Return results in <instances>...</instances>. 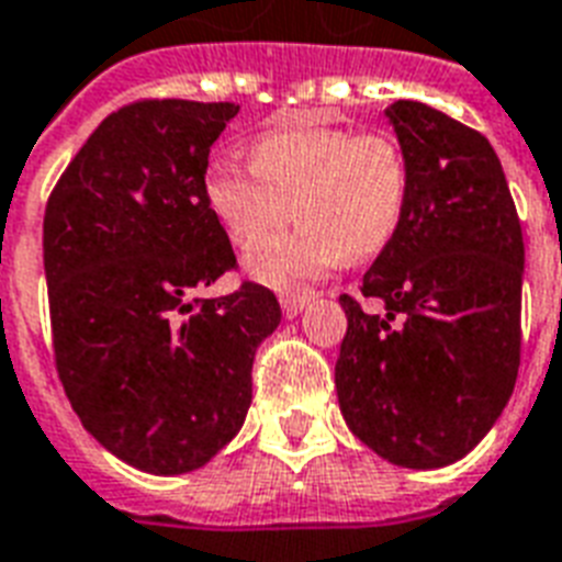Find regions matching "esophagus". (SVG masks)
Listing matches in <instances>:
<instances>
[{"mask_svg": "<svg viewBox=\"0 0 562 562\" xmlns=\"http://www.w3.org/2000/svg\"><path fill=\"white\" fill-rule=\"evenodd\" d=\"M312 294H282L280 297V306H282V315L285 318H297L300 312L310 306Z\"/></svg>", "mask_w": 562, "mask_h": 562, "instance_id": "esophagus-1", "label": "esophagus"}]
</instances>
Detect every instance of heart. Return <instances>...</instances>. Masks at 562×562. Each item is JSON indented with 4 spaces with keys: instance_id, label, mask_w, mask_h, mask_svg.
I'll return each instance as SVG.
<instances>
[{
    "instance_id": "heart-1",
    "label": "heart",
    "mask_w": 562,
    "mask_h": 562,
    "mask_svg": "<svg viewBox=\"0 0 562 562\" xmlns=\"http://www.w3.org/2000/svg\"><path fill=\"white\" fill-rule=\"evenodd\" d=\"M409 191V156L385 128H271L252 140L250 167L214 161L205 170V200L238 250H259L289 224L291 209L300 217L294 233L250 259L252 277L277 289L385 250L404 224Z\"/></svg>"
}]
</instances>
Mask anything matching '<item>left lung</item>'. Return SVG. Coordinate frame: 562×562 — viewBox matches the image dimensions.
<instances>
[{
  "label": "left lung",
  "mask_w": 562,
  "mask_h": 562,
  "mask_svg": "<svg viewBox=\"0 0 562 562\" xmlns=\"http://www.w3.org/2000/svg\"><path fill=\"white\" fill-rule=\"evenodd\" d=\"M413 167L404 224L362 277L336 392L357 439L404 469H442L507 406L521 357L525 244L495 149L424 102L385 109Z\"/></svg>",
  "instance_id": "1"
}]
</instances>
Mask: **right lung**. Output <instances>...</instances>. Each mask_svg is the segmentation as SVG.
<instances>
[{"instance_id": "add662e5", "label": "right lung", "mask_w": 562, "mask_h": 562, "mask_svg": "<svg viewBox=\"0 0 562 562\" xmlns=\"http://www.w3.org/2000/svg\"><path fill=\"white\" fill-rule=\"evenodd\" d=\"M235 102L138 100L102 120L43 214L55 371L85 430L149 474H182L241 430L252 357L280 324L244 280L191 300L233 244L205 200L212 144Z\"/></svg>"}]
</instances>
